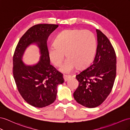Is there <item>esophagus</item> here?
<instances>
[{
	"mask_svg": "<svg viewBox=\"0 0 130 130\" xmlns=\"http://www.w3.org/2000/svg\"><path fill=\"white\" fill-rule=\"evenodd\" d=\"M63 77H64L65 82H66V81H68L69 79H70L72 77H71V76H70V75H63Z\"/></svg>",
	"mask_w": 130,
	"mask_h": 130,
	"instance_id": "esophagus-1",
	"label": "esophagus"
}]
</instances>
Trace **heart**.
I'll list each match as a JSON object with an SVG mask.
<instances>
[{
	"label": "heart",
	"instance_id": "b5f03b06",
	"mask_svg": "<svg viewBox=\"0 0 130 130\" xmlns=\"http://www.w3.org/2000/svg\"><path fill=\"white\" fill-rule=\"evenodd\" d=\"M96 45L95 37L92 32L66 29L58 34L54 44L49 46V58L53 64L59 66L64 60L65 54L68 58L60 71L70 73L77 66L84 68L91 64L95 55Z\"/></svg>",
	"mask_w": 130,
	"mask_h": 130
}]
</instances>
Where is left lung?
Returning a JSON list of instances; mask_svg holds the SVG:
<instances>
[{
  "label": "left lung",
  "instance_id": "left-lung-1",
  "mask_svg": "<svg viewBox=\"0 0 130 130\" xmlns=\"http://www.w3.org/2000/svg\"><path fill=\"white\" fill-rule=\"evenodd\" d=\"M95 58L88 68L76 76L79 85L74 97L79 104L89 108L97 107L110 93L116 77V57L106 36L99 29Z\"/></svg>",
  "mask_w": 130,
  "mask_h": 130
}]
</instances>
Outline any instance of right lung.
Returning a JSON list of instances; mask_svg holds the SVG:
<instances>
[{"label": "right lung", "mask_w": 130, "mask_h": 130, "mask_svg": "<svg viewBox=\"0 0 130 130\" xmlns=\"http://www.w3.org/2000/svg\"><path fill=\"white\" fill-rule=\"evenodd\" d=\"M58 25L38 24L32 26L20 39L13 56V75L20 93L35 107L52 104L56 98L57 86L64 82L61 73L51 65L47 47L48 37ZM31 44L39 48L40 61L28 66L22 61L26 48Z\"/></svg>", "instance_id": "obj_1"}]
</instances>
